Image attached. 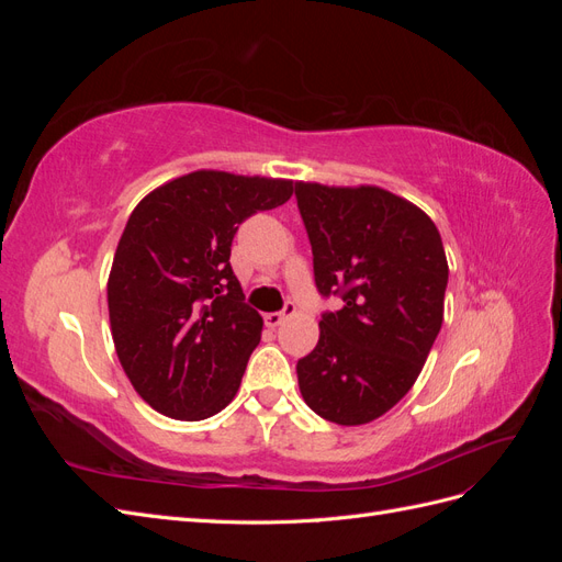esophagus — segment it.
I'll use <instances>...</instances> for the list:
<instances>
[{
    "mask_svg": "<svg viewBox=\"0 0 562 562\" xmlns=\"http://www.w3.org/2000/svg\"><path fill=\"white\" fill-rule=\"evenodd\" d=\"M293 314H295V304L288 302L283 312H271V314H267V316H265V323H267L269 328H277V326H281V323H283L288 316H293Z\"/></svg>",
    "mask_w": 562,
    "mask_h": 562,
    "instance_id": "1",
    "label": "esophagus"
}]
</instances>
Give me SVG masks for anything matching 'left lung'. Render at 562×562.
Returning <instances> with one entry per match:
<instances>
[{"label":"left lung","mask_w":562,"mask_h":562,"mask_svg":"<svg viewBox=\"0 0 562 562\" xmlns=\"http://www.w3.org/2000/svg\"><path fill=\"white\" fill-rule=\"evenodd\" d=\"M321 295L318 342L297 361L300 394L342 427L389 413L417 382L443 326L448 260L434 220L375 184L295 182Z\"/></svg>","instance_id":"obj_1"}]
</instances>
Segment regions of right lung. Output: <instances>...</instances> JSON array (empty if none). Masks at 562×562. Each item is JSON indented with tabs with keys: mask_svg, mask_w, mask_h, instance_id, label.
<instances>
[{
	"mask_svg": "<svg viewBox=\"0 0 562 562\" xmlns=\"http://www.w3.org/2000/svg\"><path fill=\"white\" fill-rule=\"evenodd\" d=\"M291 196L293 180L201 168L133 209L108 279L110 328L126 378L157 413L199 422L236 396L262 316L229 267L232 239Z\"/></svg>",
	"mask_w": 562,
	"mask_h": 562,
	"instance_id": "add662e5",
	"label": "right lung"
}]
</instances>
